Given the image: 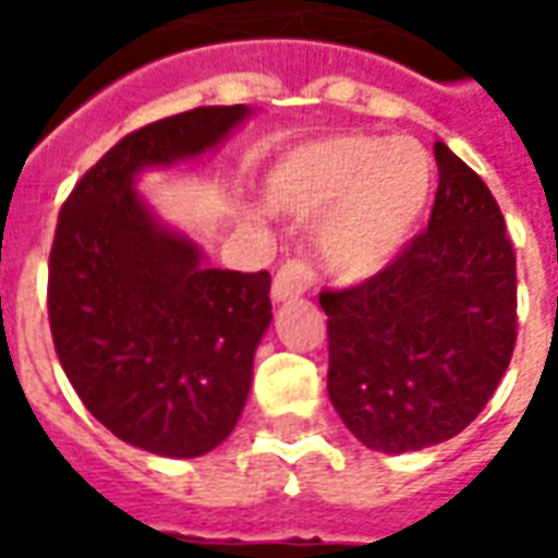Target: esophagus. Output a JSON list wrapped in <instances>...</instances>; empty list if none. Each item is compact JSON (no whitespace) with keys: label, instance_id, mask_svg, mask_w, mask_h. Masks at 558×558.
<instances>
[{"label":"esophagus","instance_id":"34e87169","mask_svg":"<svg viewBox=\"0 0 558 558\" xmlns=\"http://www.w3.org/2000/svg\"><path fill=\"white\" fill-rule=\"evenodd\" d=\"M316 283V271L311 259L304 256H295V259H287L283 266L278 268L275 275V287H271V299L275 302H287V299H299L304 292L311 290Z\"/></svg>","mask_w":558,"mask_h":558}]
</instances>
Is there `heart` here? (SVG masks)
<instances>
[{"mask_svg": "<svg viewBox=\"0 0 558 558\" xmlns=\"http://www.w3.org/2000/svg\"><path fill=\"white\" fill-rule=\"evenodd\" d=\"M436 187V163L418 140L347 131L302 143L275 163L268 199L302 220H323L331 271L367 278L407 244Z\"/></svg>", "mask_w": 558, "mask_h": 558, "instance_id": "1", "label": "heart"}]
</instances>
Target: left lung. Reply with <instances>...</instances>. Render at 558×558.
I'll list each match as a JSON object with an SVG mask.
<instances>
[{
  "label": "left lung",
  "instance_id": "left-lung-1",
  "mask_svg": "<svg viewBox=\"0 0 558 558\" xmlns=\"http://www.w3.org/2000/svg\"><path fill=\"white\" fill-rule=\"evenodd\" d=\"M427 230L386 268L323 290L328 398L367 448L400 454L475 421L517 343V256L499 203L445 143Z\"/></svg>",
  "mask_w": 558,
  "mask_h": 558
}]
</instances>
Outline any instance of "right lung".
Here are the masks:
<instances>
[{
  "label": "right lung",
  "instance_id": "obj_1",
  "mask_svg": "<svg viewBox=\"0 0 558 558\" xmlns=\"http://www.w3.org/2000/svg\"><path fill=\"white\" fill-rule=\"evenodd\" d=\"M247 107H196L131 131L59 208L47 316L83 407L122 442L199 457L242 415L271 323L268 271L206 268L134 191L146 167L218 146Z\"/></svg>",
  "mask_w": 558,
  "mask_h": 558
}]
</instances>
